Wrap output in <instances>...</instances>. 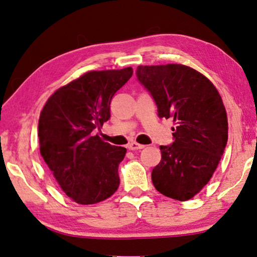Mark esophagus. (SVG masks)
<instances>
[{"label":"esophagus","instance_id":"obj_1","mask_svg":"<svg viewBox=\"0 0 257 257\" xmlns=\"http://www.w3.org/2000/svg\"><path fill=\"white\" fill-rule=\"evenodd\" d=\"M144 147H145L144 145H141V144H138L136 142H133V143L128 144V149H130V151H138V149H143Z\"/></svg>","mask_w":257,"mask_h":257}]
</instances>
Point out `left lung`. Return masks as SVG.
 <instances>
[{
  "mask_svg": "<svg viewBox=\"0 0 257 257\" xmlns=\"http://www.w3.org/2000/svg\"><path fill=\"white\" fill-rule=\"evenodd\" d=\"M139 82L151 92L160 118L173 119L174 142L161 146L153 169L155 189L188 201L211 179L228 139L227 112L209 78L182 64L137 67Z\"/></svg>",
  "mask_w": 257,
  "mask_h": 257,
  "instance_id": "1",
  "label": "left lung"
}]
</instances>
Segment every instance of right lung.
Returning a JSON list of instances; mask_svg holds the SVG:
<instances>
[{"label": "right lung", "instance_id": "add662e5", "mask_svg": "<svg viewBox=\"0 0 257 257\" xmlns=\"http://www.w3.org/2000/svg\"><path fill=\"white\" fill-rule=\"evenodd\" d=\"M133 68L91 71L59 87L39 116L40 154L65 194L80 204L110 198L120 184V162L127 149L102 141L95 129L110 118L114 93Z\"/></svg>", "mask_w": 257, "mask_h": 257}]
</instances>
